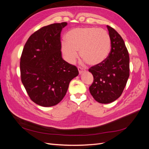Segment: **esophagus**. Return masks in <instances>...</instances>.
I'll use <instances>...</instances> for the list:
<instances>
[{"label":"esophagus","instance_id":"obj_1","mask_svg":"<svg viewBox=\"0 0 149 149\" xmlns=\"http://www.w3.org/2000/svg\"><path fill=\"white\" fill-rule=\"evenodd\" d=\"M78 71H79V74H83V73H84V72H86V70H85L84 69L82 68H81V67H78Z\"/></svg>","mask_w":149,"mask_h":149}]
</instances>
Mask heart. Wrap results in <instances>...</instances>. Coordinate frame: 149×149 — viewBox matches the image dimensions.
<instances>
[{"instance_id": "1", "label": "heart", "mask_w": 149, "mask_h": 149, "mask_svg": "<svg viewBox=\"0 0 149 149\" xmlns=\"http://www.w3.org/2000/svg\"><path fill=\"white\" fill-rule=\"evenodd\" d=\"M61 43V52L70 63L78 58L90 66H97L104 62L111 51V38L105 30L96 27L77 28L70 30Z\"/></svg>"}]
</instances>
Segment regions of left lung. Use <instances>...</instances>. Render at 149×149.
Returning <instances> with one entry per match:
<instances>
[{"mask_svg":"<svg viewBox=\"0 0 149 149\" xmlns=\"http://www.w3.org/2000/svg\"><path fill=\"white\" fill-rule=\"evenodd\" d=\"M111 38V50L102 64L89 70L94 81L89 91L100 103L116 101L123 92L129 76V56L124 40L111 26L107 25Z\"/></svg>","mask_w":149,"mask_h":149,"instance_id":"obj_1","label":"left lung"}]
</instances>
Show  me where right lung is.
I'll return each instance as SVG.
<instances>
[{
    "instance_id": "obj_1",
    "label": "right lung",
    "mask_w": 149,
    "mask_h": 149,
    "mask_svg": "<svg viewBox=\"0 0 149 149\" xmlns=\"http://www.w3.org/2000/svg\"><path fill=\"white\" fill-rule=\"evenodd\" d=\"M66 22L41 28L26 41L20 58L21 79L29 97L43 107L56 105L79 74L62 58L61 31Z\"/></svg>"
}]
</instances>
